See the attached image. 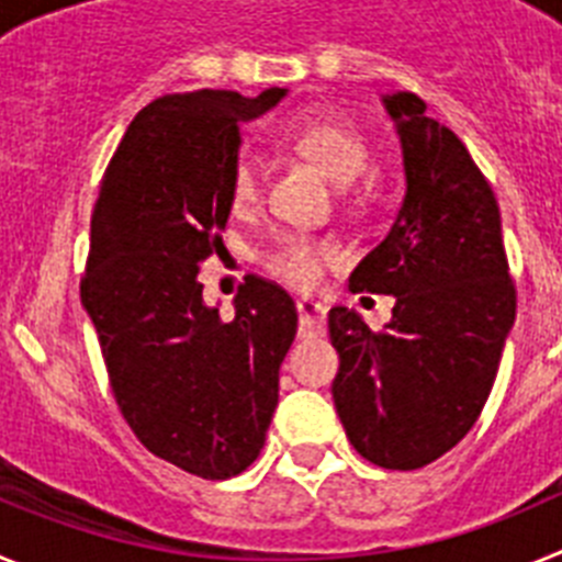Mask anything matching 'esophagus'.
Masks as SVG:
<instances>
[{"label":"esophagus","mask_w":562,"mask_h":562,"mask_svg":"<svg viewBox=\"0 0 562 562\" xmlns=\"http://www.w3.org/2000/svg\"><path fill=\"white\" fill-rule=\"evenodd\" d=\"M297 335L301 337H317L326 331V306L301 297L297 301Z\"/></svg>","instance_id":"1"}]
</instances>
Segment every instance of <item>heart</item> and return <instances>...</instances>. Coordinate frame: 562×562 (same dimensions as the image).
Segmentation results:
<instances>
[{"label":"heart","instance_id":"1","mask_svg":"<svg viewBox=\"0 0 562 562\" xmlns=\"http://www.w3.org/2000/svg\"><path fill=\"white\" fill-rule=\"evenodd\" d=\"M281 143L297 157L317 166L329 180L342 182V193L351 205H362L374 193V180L362 171L369 162V140L366 134L342 114L335 112H304L281 132ZM231 205L236 211H250L261 196V171L252 157H238L227 180ZM337 258V247L326 238L306 236V233H284L278 236L265 252L261 267L267 276L278 278L292 290H312L324 276L326 265Z\"/></svg>","mask_w":562,"mask_h":562}]
</instances>
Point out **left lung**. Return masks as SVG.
<instances>
[{
	"label": "left lung",
	"mask_w": 562,
	"mask_h": 562,
	"mask_svg": "<svg viewBox=\"0 0 562 562\" xmlns=\"http://www.w3.org/2000/svg\"><path fill=\"white\" fill-rule=\"evenodd\" d=\"M405 157V202L389 236L351 272V292L394 295L374 331L329 312L340 357L331 400L362 459L419 470L453 450L486 405L518 292L493 186L464 143L414 92L382 98Z\"/></svg>",
	"instance_id": "1"
}]
</instances>
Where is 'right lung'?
I'll list each match as a JSON object with an SVG mask.
<instances>
[{
    "instance_id": "right-lung-1",
    "label": "right lung",
    "mask_w": 562,
    "mask_h": 562,
    "mask_svg": "<svg viewBox=\"0 0 562 562\" xmlns=\"http://www.w3.org/2000/svg\"><path fill=\"white\" fill-rule=\"evenodd\" d=\"M286 89L162 95L128 123L98 188L81 301L114 402L143 448L207 481L245 473L265 448L278 369L295 340L292 297L261 276L236 315L202 301V261L220 252L238 123Z\"/></svg>"
}]
</instances>
